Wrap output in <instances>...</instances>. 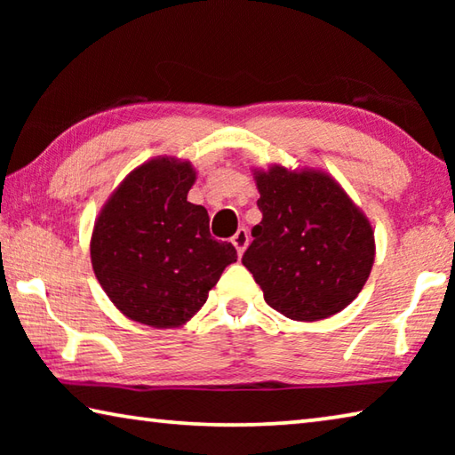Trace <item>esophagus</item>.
Returning a JSON list of instances; mask_svg holds the SVG:
<instances>
[{
	"label": "esophagus",
	"instance_id": "1",
	"mask_svg": "<svg viewBox=\"0 0 455 455\" xmlns=\"http://www.w3.org/2000/svg\"><path fill=\"white\" fill-rule=\"evenodd\" d=\"M233 244L236 246L238 255H243L244 249H246V244H249V230H246L244 227L238 228L236 235L233 236Z\"/></svg>",
	"mask_w": 455,
	"mask_h": 455
}]
</instances>
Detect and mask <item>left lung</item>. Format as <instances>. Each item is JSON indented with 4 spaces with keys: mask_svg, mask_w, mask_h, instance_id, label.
I'll return each mask as SVG.
<instances>
[{
    "mask_svg": "<svg viewBox=\"0 0 455 455\" xmlns=\"http://www.w3.org/2000/svg\"><path fill=\"white\" fill-rule=\"evenodd\" d=\"M263 220L252 227L243 265L265 301L292 321L345 309L373 267V230L329 174L283 166L255 174Z\"/></svg>",
    "mask_w": 455,
    "mask_h": 455,
    "instance_id": "left-lung-1",
    "label": "left lung"
}]
</instances>
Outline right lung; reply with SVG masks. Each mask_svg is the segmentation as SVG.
Returning a JSON list of instances; mask_svg holds the SVG:
<instances>
[{
  "instance_id": "right-lung-1",
  "label": "right lung",
  "mask_w": 455,
  "mask_h": 455,
  "mask_svg": "<svg viewBox=\"0 0 455 455\" xmlns=\"http://www.w3.org/2000/svg\"><path fill=\"white\" fill-rule=\"evenodd\" d=\"M196 174L188 163L154 158L108 198L90 243L106 295L132 321L179 327L206 303L236 260V249L211 236L209 212L187 200Z\"/></svg>"
}]
</instances>
